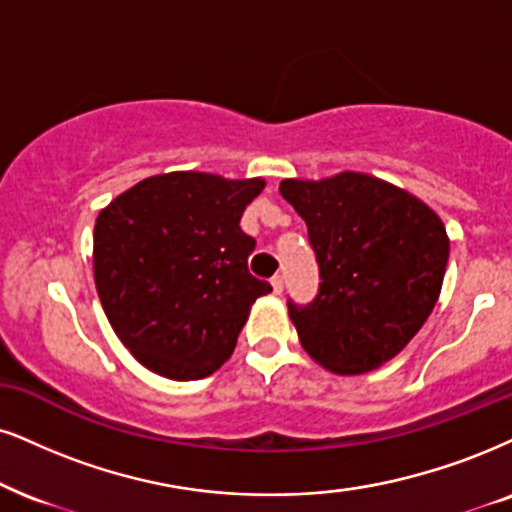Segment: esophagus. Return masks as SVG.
Returning <instances> with one entry per match:
<instances>
[{
    "label": "esophagus",
    "instance_id": "1",
    "mask_svg": "<svg viewBox=\"0 0 512 512\" xmlns=\"http://www.w3.org/2000/svg\"><path fill=\"white\" fill-rule=\"evenodd\" d=\"M270 285H273V292H275V294H282V289H285V277L275 275L273 280H270Z\"/></svg>",
    "mask_w": 512,
    "mask_h": 512
}]
</instances>
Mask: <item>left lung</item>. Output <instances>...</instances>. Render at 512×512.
<instances>
[{
  "label": "left lung",
  "mask_w": 512,
  "mask_h": 512,
  "mask_svg": "<svg viewBox=\"0 0 512 512\" xmlns=\"http://www.w3.org/2000/svg\"><path fill=\"white\" fill-rule=\"evenodd\" d=\"M280 194L306 220L323 280L313 304L289 301L301 346L334 375L380 368L437 304L451 249L444 223L406 189L356 170L282 180Z\"/></svg>",
  "instance_id": "1"
}]
</instances>
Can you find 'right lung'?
<instances>
[{
	"label": "right lung",
	"mask_w": 512,
	"mask_h": 512,
	"mask_svg": "<svg viewBox=\"0 0 512 512\" xmlns=\"http://www.w3.org/2000/svg\"><path fill=\"white\" fill-rule=\"evenodd\" d=\"M263 178L175 170L118 194L94 223V285L113 332L144 368L201 380L235 351L258 296L244 208Z\"/></svg>",
	"instance_id": "add662e5"
}]
</instances>
